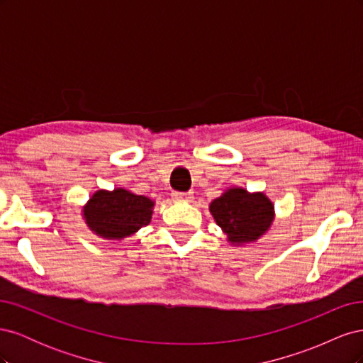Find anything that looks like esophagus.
<instances>
[{"label":"esophagus","instance_id":"obj_1","mask_svg":"<svg viewBox=\"0 0 363 363\" xmlns=\"http://www.w3.org/2000/svg\"><path fill=\"white\" fill-rule=\"evenodd\" d=\"M192 192H174L172 199L175 201H191L192 200Z\"/></svg>","mask_w":363,"mask_h":363}]
</instances>
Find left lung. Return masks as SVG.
I'll list each match as a JSON object with an SVG mask.
<instances>
[{"mask_svg": "<svg viewBox=\"0 0 363 363\" xmlns=\"http://www.w3.org/2000/svg\"><path fill=\"white\" fill-rule=\"evenodd\" d=\"M211 213L230 242L245 244L267 233L274 219V206L262 192L233 188L212 201Z\"/></svg>", "mask_w": 363, "mask_h": 363, "instance_id": "obj_1", "label": "left lung"}]
</instances>
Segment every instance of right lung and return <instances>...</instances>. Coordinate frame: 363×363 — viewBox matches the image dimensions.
<instances>
[{
  "mask_svg": "<svg viewBox=\"0 0 363 363\" xmlns=\"http://www.w3.org/2000/svg\"><path fill=\"white\" fill-rule=\"evenodd\" d=\"M155 201L144 195L118 188L98 191L83 208L86 224L104 239H123L136 233L151 221Z\"/></svg>",
  "mask_w": 363,
  "mask_h": 363,
  "instance_id": "obj_1",
  "label": "right lung"
}]
</instances>
